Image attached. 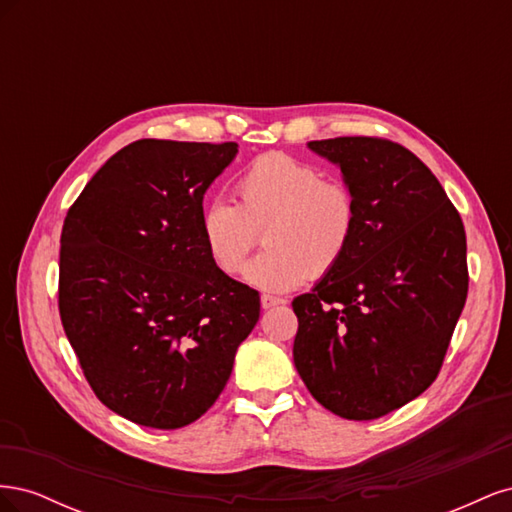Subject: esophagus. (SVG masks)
I'll use <instances>...</instances> for the list:
<instances>
[{
	"label": "esophagus",
	"mask_w": 512,
	"mask_h": 512,
	"mask_svg": "<svg viewBox=\"0 0 512 512\" xmlns=\"http://www.w3.org/2000/svg\"><path fill=\"white\" fill-rule=\"evenodd\" d=\"M286 301L282 297H273V294H262L260 297V305L265 309H271V307H277V305H284Z\"/></svg>",
	"instance_id": "esophagus-1"
}]
</instances>
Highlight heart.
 <instances>
[{"label":"heart","instance_id":"heart-1","mask_svg":"<svg viewBox=\"0 0 512 512\" xmlns=\"http://www.w3.org/2000/svg\"><path fill=\"white\" fill-rule=\"evenodd\" d=\"M237 205L211 200L200 213V239L211 262L237 275L258 243L267 250L245 269V280L286 292L309 277H324L346 258L361 222L359 200L348 183L288 153H265L243 168L235 183Z\"/></svg>","mask_w":512,"mask_h":512}]
</instances>
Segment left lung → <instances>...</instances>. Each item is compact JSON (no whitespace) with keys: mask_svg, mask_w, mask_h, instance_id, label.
Masks as SVG:
<instances>
[{"mask_svg":"<svg viewBox=\"0 0 512 512\" xmlns=\"http://www.w3.org/2000/svg\"><path fill=\"white\" fill-rule=\"evenodd\" d=\"M342 168L361 222L346 258L292 301L294 367L348 421H374L438 378L468 297L466 230L436 175L378 136L312 141Z\"/></svg>","mask_w":512,"mask_h":512,"instance_id":"1","label":"left lung"}]
</instances>
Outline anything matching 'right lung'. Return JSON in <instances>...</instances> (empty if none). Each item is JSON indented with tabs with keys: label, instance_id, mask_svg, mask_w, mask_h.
<instances>
[{
	"label": "right lung",
	"instance_id": "1",
	"mask_svg": "<svg viewBox=\"0 0 512 512\" xmlns=\"http://www.w3.org/2000/svg\"><path fill=\"white\" fill-rule=\"evenodd\" d=\"M237 143L143 138L68 209L59 316L91 391L119 416L179 429L203 416L260 318V297L213 265L203 196Z\"/></svg>",
	"mask_w": 512,
	"mask_h": 512
}]
</instances>
